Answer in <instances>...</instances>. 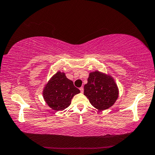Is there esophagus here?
Listing matches in <instances>:
<instances>
[{
  "label": "esophagus",
  "instance_id": "34e87169",
  "mask_svg": "<svg viewBox=\"0 0 155 155\" xmlns=\"http://www.w3.org/2000/svg\"><path fill=\"white\" fill-rule=\"evenodd\" d=\"M80 92L82 93H83V92H84V88L83 87H80Z\"/></svg>",
  "mask_w": 155,
  "mask_h": 155
}]
</instances>
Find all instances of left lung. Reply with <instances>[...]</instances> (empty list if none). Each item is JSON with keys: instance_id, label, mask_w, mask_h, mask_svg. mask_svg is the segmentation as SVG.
Listing matches in <instances>:
<instances>
[{"instance_id": "8db88e82", "label": "left lung", "mask_w": 155, "mask_h": 155, "mask_svg": "<svg viewBox=\"0 0 155 155\" xmlns=\"http://www.w3.org/2000/svg\"><path fill=\"white\" fill-rule=\"evenodd\" d=\"M84 95L93 106L104 110L115 103L119 96V90L110 75L96 71L89 73L88 82L84 87Z\"/></svg>"}]
</instances>
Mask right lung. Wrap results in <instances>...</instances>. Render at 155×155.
Masks as SVG:
<instances>
[{
  "instance_id": "1",
  "label": "right lung",
  "mask_w": 155,
  "mask_h": 155,
  "mask_svg": "<svg viewBox=\"0 0 155 155\" xmlns=\"http://www.w3.org/2000/svg\"><path fill=\"white\" fill-rule=\"evenodd\" d=\"M80 93V91L66 77L64 73L58 71L45 85L42 95L51 108L59 111L68 107L73 96Z\"/></svg>"
}]
</instances>
